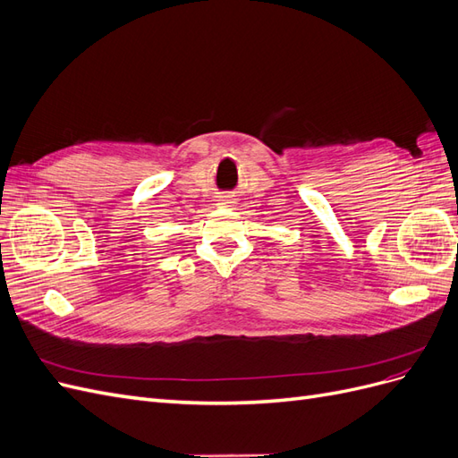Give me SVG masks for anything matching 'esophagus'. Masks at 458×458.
I'll return each mask as SVG.
<instances>
[{
    "instance_id": "obj_1",
    "label": "esophagus",
    "mask_w": 458,
    "mask_h": 458,
    "mask_svg": "<svg viewBox=\"0 0 458 458\" xmlns=\"http://www.w3.org/2000/svg\"><path fill=\"white\" fill-rule=\"evenodd\" d=\"M217 206L219 208H233L234 200L233 199H221V200H217Z\"/></svg>"
}]
</instances>
